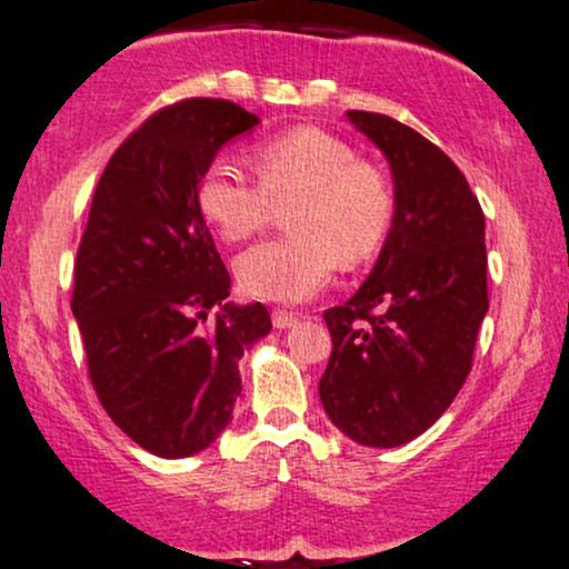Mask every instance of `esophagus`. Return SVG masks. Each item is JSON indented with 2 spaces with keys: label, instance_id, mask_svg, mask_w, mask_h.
<instances>
[{
  "label": "esophagus",
  "instance_id": "34e87169",
  "mask_svg": "<svg viewBox=\"0 0 569 569\" xmlns=\"http://www.w3.org/2000/svg\"><path fill=\"white\" fill-rule=\"evenodd\" d=\"M297 322H299L297 312H286V309H276V312H272V326L276 328H291L297 326Z\"/></svg>",
  "mask_w": 569,
  "mask_h": 569
}]
</instances>
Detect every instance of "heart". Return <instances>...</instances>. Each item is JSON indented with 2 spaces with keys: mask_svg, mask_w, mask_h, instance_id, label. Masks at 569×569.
I'll use <instances>...</instances> for the list:
<instances>
[{
  "mask_svg": "<svg viewBox=\"0 0 569 569\" xmlns=\"http://www.w3.org/2000/svg\"><path fill=\"white\" fill-rule=\"evenodd\" d=\"M260 181L218 157L197 183V204L222 241H247L270 222L272 201L299 197L289 214L293 236L257 243L236 260L249 297L305 301L333 278L338 262H368L393 220V191L376 164L349 141L299 126L262 141L251 154Z\"/></svg>",
  "mask_w": 569,
  "mask_h": 569,
  "instance_id": "1",
  "label": "heart"
}]
</instances>
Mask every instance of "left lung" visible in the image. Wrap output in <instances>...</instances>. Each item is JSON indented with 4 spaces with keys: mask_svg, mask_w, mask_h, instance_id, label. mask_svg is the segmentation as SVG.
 <instances>
[{
    "mask_svg": "<svg viewBox=\"0 0 569 569\" xmlns=\"http://www.w3.org/2000/svg\"><path fill=\"white\" fill-rule=\"evenodd\" d=\"M393 172V226L347 305L326 309L333 351L320 378L330 422L391 449L433 426L472 370L488 312L486 218L433 141L380 112L349 110Z\"/></svg>",
    "mask_w": 569,
    "mask_h": 569,
    "instance_id": "left-lung-1",
    "label": "left lung"
}]
</instances>
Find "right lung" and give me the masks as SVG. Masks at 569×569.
Masks as SVG:
<instances>
[{"instance_id": "1", "label": "right lung", "mask_w": 569, "mask_h": 569, "mask_svg": "<svg viewBox=\"0 0 569 569\" xmlns=\"http://www.w3.org/2000/svg\"><path fill=\"white\" fill-rule=\"evenodd\" d=\"M257 123L226 99L162 107L114 149L93 191L70 307L99 405L157 457H191L222 433L243 349L270 333L260 301L222 305L231 276L197 204L218 149ZM212 306L221 312L207 323Z\"/></svg>"}]
</instances>
